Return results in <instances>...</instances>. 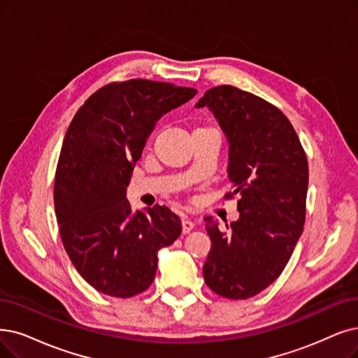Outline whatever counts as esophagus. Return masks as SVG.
<instances>
[{"mask_svg":"<svg viewBox=\"0 0 358 358\" xmlns=\"http://www.w3.org/2000/svg\"><path fill=\"white\" fill-rule=\"evenodd\" d=\"M194 226H195V223L192 222V220H189V219H183L182 220V232L183 234H189L192 229H194Z\"/></svg>","mask_w":358,"mask_h":358,"instance_id":"34e87169","label":"esophagus"}]
</instances>
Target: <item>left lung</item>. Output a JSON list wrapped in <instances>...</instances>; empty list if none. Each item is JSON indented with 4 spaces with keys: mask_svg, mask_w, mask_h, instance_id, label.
<instances>
[{
    "mask_svg": "<svg viewBox=\"0 0 358 358\" xmlns=\"http://www.w3.org/2000/svg\"><path fill=\"white\" fill-rule=\"evenodd\" d=\"M195 107H208L226 135L234 187L227 196L239 195L231 234L204 217L211 239L204 280L217 295L247 299L279 278L303 234L307 155L288 117L254 94L222 85Z\"/></svg>",
    "mask_w": 358,
    "mask_h": 358,
    "instance_id": "obj_1",
    "label": "left lung"
}]
</instances>
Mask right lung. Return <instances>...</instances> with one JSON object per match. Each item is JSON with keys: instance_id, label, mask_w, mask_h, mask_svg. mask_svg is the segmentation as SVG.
<instances>
[{"instance_id": "right-lung-1", "label": "right lung", "mask_w": 358, "mask_h": 358, "mask_svg": "<svg viewBox=\"0 0 358 358\" xmlns=\"http://www.w3.org/2000/svg\"><path fill=\"white\" fill-rule=\"evenodd\" d=\"M195 94L147 79L108 83L69 126L55 171V216L71 263L98 292L129 298L148 289L157 254L182 232L164 206L134 213L126 188L155 123Z\"/></svg>"}]
</instances>
